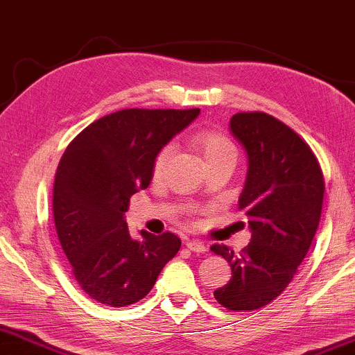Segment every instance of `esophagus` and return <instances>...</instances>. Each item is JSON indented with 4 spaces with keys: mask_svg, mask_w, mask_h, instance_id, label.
Instances as JSON below:
<instances>
[{
    "mask_svg": "<svg viewBox=\"0 0 355 355\" xmlns=\"http://www.w3.org/2000/svg\"><path fill=\"white\" fill-rule=\"evenodd\" d=\"M187 248L191 250V252H196V253H205L206 252V245L200 242V240H187Z\"/></svg>",
    "mask_w": 355,
    "mask_h": 355,
    "instance_id": "34e87169",
    "label": "esophagus"
}]
</instances>
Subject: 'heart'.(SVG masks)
Instances as JSON below:
<instances>
[{"label": "heart", "instance_id": "obj_1", "mask_svg": "<svg viewBox=\"0 0 355 355\" xmlns=\"http://www.w3.org/2000/svg\"><path fill=\"white\" fill-rule=\"evenodd\" d=\"M196 144L200 148L202 157H205L206 164L216 162V160H222V159H234L237 157V149L232 141H230L227 136L222 133H217V131H202L196 136ZM170 150L172 148L170 146H165L157 153L153 164V172L155 177H159L162 173L164 165L167 162Z\"/></svg>", "mask_w": 355, "mask_h": 355}]
</instances>
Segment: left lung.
I'll return each instance as SVG.
<instances>
[{"label":"left lung","instance_id":"1","mask_svg":"<svg viewBox=\"0 0 355 355\" xmlns=\"http://www.w3.org/2000/svg\"><path fill=\"white\" fill-rule=\"evenodd\" d=\"M229 128L247 153L239 209L247 216L252 242L240 254L212 245L211 252L232 268L214 297L229 310H258L279 297L304 261L320 224L324 182L305 141L274 116L235 113Z\"/></svg>","mask_w":355,"mask_h":355}]
</instances>
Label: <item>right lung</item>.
Segmentation results:
<instances>
[{"label":"right lung","instance_id":"obj_1","mask_svg":"<svg viewBox=\"0 0 355 355\" xmlns=\"http://www.w3.org/2000/svg\"><path fill=\"white\" fill-rule=\"evenodd\" d=\"M200 115L191 110L126 108L91 123L64 150L53 187V217L74 279L91 299L136 304L153 289L180 239L130 235V198L149 187L155 155Z\"/></svg>","mask_w":355,"mask_h":355}]
</instances>
